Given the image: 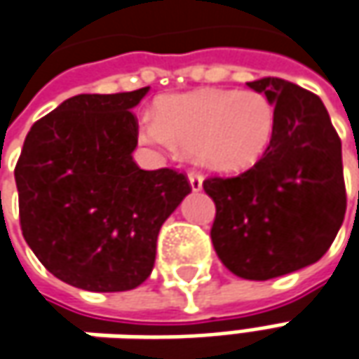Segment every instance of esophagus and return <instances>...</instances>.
I'll use <instances>...</instances> for the list:
<instances>
[{"label": "esophagus", "instance_id": "1", "mask_svg": "<svg viewBox=\"0 0 359 359\" xmlns=\"http://www.w3.org/2000/svg\"><path fill=\"white\" fill-rule=\"evenodd\" d=\"M189 182H191V189L194 192L203 191V175L201 172H189Z\"/></svg>", "mask_w": 359, "mask_h": 359}]
</instances>
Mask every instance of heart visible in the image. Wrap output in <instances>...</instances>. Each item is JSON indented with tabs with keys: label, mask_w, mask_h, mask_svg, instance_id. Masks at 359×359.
Listing matches in <instances>:
<instances>
[{
	"label": "heart",
	"mask_w": 359,
	"mask_h": 359,
	"mask_svg": "<svg viewBox=\"0 0 359 359\" xmlns=\"http://www.w3.org/2000/svg\"><path fill=\"white\" fill-rule=\"evenodd\" d=\"M274 123L266 95L203 89L165 99L158 118H144L142 139L167 151L196 153L204 167L218 172H241L262 158Z\"/></svg>",
	"instance_id": "heart-1"
}]
</instances>
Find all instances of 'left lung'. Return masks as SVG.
Returning <instances> with one entry per match:
<instances>
[{
	"label": "left lung",
	"instance_id": "left-lung-1",
	"mask_svg": "<svg viewBox=\"0 0 359 359\" xmlns=\"http://www.w3.org/2000/svg\"><path fill=\"white\" fill-rule=\"evenodd\" d=\"M248 87L274 105L272 141L246 172L203 187L217 204L210 238L222 264L270 280L318 262L336 238L346 215L341 141L318 95L278 77Z\"/></svg>",
	"mask_w": 359,
	"mask_h": 359
}]
</instances>
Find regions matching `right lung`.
<instances>
[{
	"instance_id": "add662e5",
	"label": "right lung",
	"mask_w": 359,
	"mask_h": 359,
	"mask_svg": "<svg viewBox=\"0 0 359 359\" xmlns=\"http://www.w3.org/2000/svg\"><path fill=\"white\" fill-rule=\"evenodd\" d=\"M149 87L75 95L27 133L15 165L19 222L39 262L91 292H125L151 276L156 236L191 184L172 168L133 161L130 109Z\"/></svg>"
}]
</instances>
